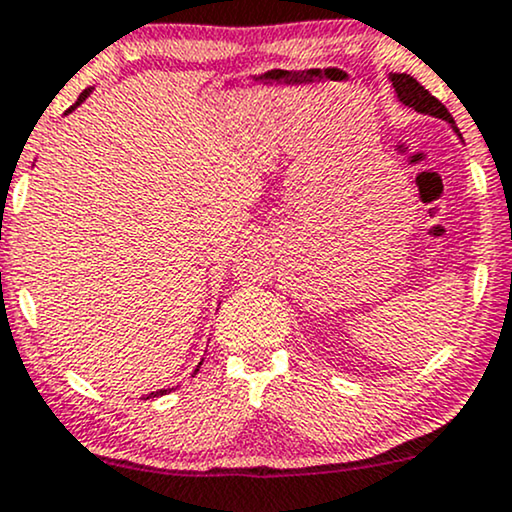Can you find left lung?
I'll return each mask as SVG.
<instances>
[{"label":"left lung","mask_w":512,"mask_h":512,"mask_svg":"<svg viewBox=\"0 0 512 512\" xmlns=\"http://www.w3.org/2000/svg\"><path fill=\"white\" fill-rule=\"evenodd\" d=\"M389 78H391L393 90H396L398 100L403 102L405 107H412L415 112H420V114H429V116H436V119L448 121L453 126V131L460 135L451 112H448V109L443 107L439 100H436L432 92L424 90V85L417 83V80L408 76V73H391Z\"/></svg>","instance_id":"8db88e82"}]
</instances>
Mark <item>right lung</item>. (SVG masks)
Returning a JSON list of instances; mask_svg holds the SVG:
<instances>
[{
  "instance_id": "add662e5",
  "label": "right lung",
  "mask_w": 512,
  "mask_h": 512,
  "mask_svg": "<svg viewBox=\"0 0 512 512\" xmlns=\"http://www.w3.org/2000/svg\"><path fill=\"white\" fill-rule=\"evenodd\" d=\"M90 92H92V88H88V90H83V92H80L78 102H76V104H73V107H69V112H73V109H76L80 102H85V97H90ZM69 112H66V114H69ZM195 372H197V369H195ZM164 393H166V389H162V391H152V393H150V396H145V398H157V396H164Z\"/></svg>"
}]
</instances>
